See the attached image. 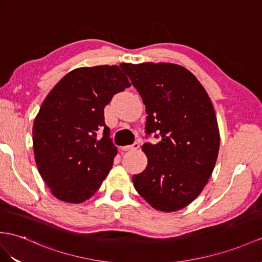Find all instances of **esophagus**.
I'll list each match as a JSON object with an SVG mask.
<instances>
[{"label":"esophagus","mask_w":262,"mask_h":262,"mask_svg":"<svg viewBox=\"0 0 262 262\" xmlns=\"http://www.w3.org/2000/svg\"><path fill=\"white\" fill-rule=\"evenodd\" d=\"M138 148H139V144L135 142L133 145L123 147V150H136V149H138Z\"/></svg>","instance_id":"34e87169"}]
</instances>
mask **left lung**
I'll return each instance as SVG.
<instances>
[{"instance_id":"left-lung-1","label":"left lung","mask_w":262,"mask_h":262,"mask_svg":"<svg viewBox=\"0 0 262 262\" xmlns=\"http://www.w3.org/2000/svg\"><path fill=\"white\" fill-rule=\"evenodd\" d=\"M146 106V169L134 187L151 207L171 212L195 200L210 178L219 151L216 114L192 73L170 63L120 64Z\"/></svg>"}]
</instances>
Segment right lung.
Here are the masks:
<instances>
[{"label":"right lung","mask_w":262,"mask_h":262,"mask_svg":"<svg viewBox=\"0 0 262 262\" xmlns=\"http://www.w3.org/2000/svg\"><path fill=\"white\" fill-rule=\"evenodd\" d=\"M129 86L117 65L80 67L66 74L44 99L33 125V147L39 175L56 198L83 203L108 175L117 147L104 108Z\"/></svg>","instance_id":"right-lung-1"}]
</instances>
